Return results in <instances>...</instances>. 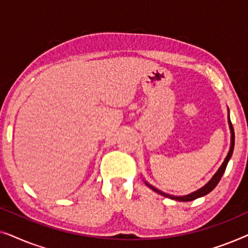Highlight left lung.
<instances>
[{
    "instance_id": "left-lung-1",
    "label": "left lung",
    "mask_w": 248,
    "mask_h": 248,
    "mask_svg": "<svg viewBox=\"0 0 248 248\" xmlns=\"http://www.w3.org/2000/svg\"><path fill=\"white\" fill-rule=\"evenodd\" d=\"M229 125H230V131H232V144H230V150L228 152V155H227L225 161L222 162V165L220 166V168L218 169V171L216 172L215 176H213V177L210 179V182L206 183V184L203 186V187L198 189V191L191 193V194H188V195H185V196H172V195L166 194V193L159 191V189L154 187V186L149 185L147 182H145V184H147L149 187H151V189H154L155 192H157L158 194H160L162 196H166V198L176 200V201H181V202L193 201V200L199 199V198H201V196H204L206 194H209V193L211 192L212 189L215 188L217 185H218V183L220 182V179H221V177H222L223 172H225V170H226V167H227V165H228L229 159L232 158V152H233V145H235V133H233V127H232V121H230V118H229Z\"/></svg>"
}]
</instances>
